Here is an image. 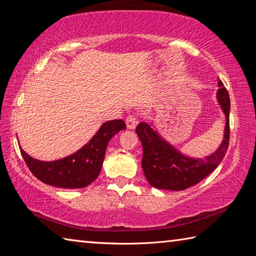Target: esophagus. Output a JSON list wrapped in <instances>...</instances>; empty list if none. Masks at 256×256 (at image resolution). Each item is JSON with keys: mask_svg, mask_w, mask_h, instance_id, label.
I'll return each instance as SVG.
<instances>
[{"mask_svg": "<svg viewBox=\"0 0 256 256\" xmlns=\"http://www.w3.org/2000/svg\"><path fill=\"white\" fill-rule=\"evenodd\" d=\"M125 122H126V126H128V128H130V130H133V128H136V126L138 125V118L136 115H133V114H131V115H128V118H126V120H125Z\"/></svg>", "mask_w": 256, "mask_h": 256, "instance_id": "obj_1", "label": "esophagus"}]
</instances>
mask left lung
Listing matches in <instances>:
<instances>
[{
	"instance_id": "1",
	"label": "left lung",
	"mask_w": 256,
	"mask_h": 256,
	"mask_svg": "<svg viewBox=\"0 0 256 256\" xmlns=\"http://www.w3.org/2000/svg\"><path fill=\"white\" fill-rule=\"evenodd\" d=\"M218 86L216 98L226 115L224 138L218 150L206 159L185 157L162 140L149 124L142 122L138 125L136 132L144 148L142 170L151 186L162 190H183L206 178L222 162L227 152L229 138H230V128H229L230 99L227 89L219 79Z\"/></svg>"
}]
</instances>
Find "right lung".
I'll return each mask as SVG.
<instances>
[{
  "instance_id": "add662e5",
  "label": "right lung",
  "mask_w": 256,
  "mask_h": 256,
  "mask_svg": "<svg viewBox=\"0 0 256 256\" xmlns=\"http://www.w3.org/2000/svg\"><path fill=\"white\" fill-rule=\"evenodd\" d=\"M125 128L126 125L122 120L106 122L84 148L56 162H40L30 157L21 148L20 151L29 170L42 183L63 188H82L97 178L108 142Z\"/></svg>"
}]
</instances>
